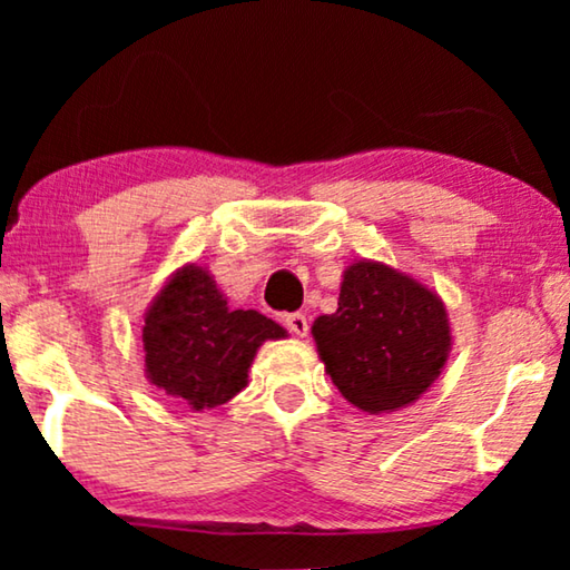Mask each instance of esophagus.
I'll return each instance as SVG.
<instances>
[{
	"mask_svg": "<svg viewBox=\"0 0 570 570\" xmlns=\"http://www.w3.org/2000/svg\"><path fill=\"white\" fill-rule=\"evenodd\" d=\"M285 326L295 334V337H306V334H308V318L303 314H287Z\"/></svg>",
	"mask_w": 570,
	"mask_h": 570,
	"instance_id": "esophagus-1",
	"label": "esophagus"
}]
</instances>
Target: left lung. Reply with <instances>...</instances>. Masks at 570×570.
<instances>
[{"mask_svg": "<svg viewBox=\"0 0 570 570\" xmlns=\"http://www.w3.org/2000/svg\"><path fill=\"white\" fill-rule=\"evenodd\" d=\"M311 334L334 386L368 415L417 402L451 353L441 295L373 259L350 264L337 311L318 316Z\"/></svg>", "mask_w": 570, "mask_h": 570, "instance_id": "obj_1", "label": "left lung"}]
</instances>
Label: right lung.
I'll use <instances>...</instances> for the list:
<instances>
[{"label": "right lung", "mask_w": 570, "mask_h": 570, "mask_svg": "<svg viewBox=\"0 0 570 570\" xmlns=\"http://www.w3.org/2000/svg\"><path fill=\"white\" fill-rule=\"evenodd\" d=\"M283 337L259 311H233L205 267L184 264L145 314V376L194 412L213 410L248 384L256 350Z\"/></svg>", "instance_id": "add662e5"}]
</instances>
